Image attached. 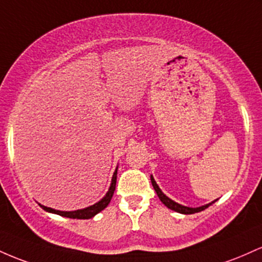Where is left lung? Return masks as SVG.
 <instances>
[{"mask_svg":"<svg viewBox=\"0 0 262 262\" xmlns=\"http://www.w3.org/2000/svg\"><path fill=\"white\" fill-rule=\"evenodd\" d=\"M151 182H152V186H154L156 193H157L158 198L161 199V202L163 203L164 205H166L167 208H169V209L177 211V213H182V214H194V213H198V211H202L204 209H207L208 207L211 204H205V205H202V207H198V208H189V207H184V205H181L178 204V203H176L174 201H172V199H169L168 196H167L162 190L160 189V187L157 186V183H156V181L154 179V177L151 176ZM214 203V202H213Z\"/></svg>","mask_w":262,"mask_h":262,"instance_id":"left-lung-1","label":"left lung"}]
</instances>
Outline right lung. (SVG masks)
I'll list each match as a JSON object with an SVG mask.
<instances>
[{"label":"right lung","mask_w":262,"mask_h":262,"mask_svg":"<svg viewBox=\"0 0 262 262\" xmlns=\"http://www.w3.org/2000/svg\"><path fill=\"white\" fill-rule=\"evenodd\" d=\"M116 177H117V168L115 172H114L113 179H111V184L110 188H108L107 193L105 194L104 198L101 201H99L98 203H95L94 205H90V207L84 208V209H79V210H73V211H61V210H55L52 209V208L48 207H44V205H40L46 211H49V213H54L58 214V215L61 216H67V218H72V219H90L93 218L94 215L100 213L101 210H104L105 208L107 207L108 203H110L111 198H113L114 192H115V188H116Z\"/></svg>","instance_id":"right-lung-1"}]
</instances>
